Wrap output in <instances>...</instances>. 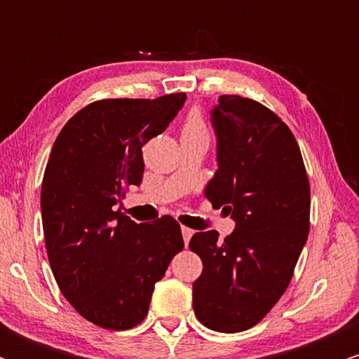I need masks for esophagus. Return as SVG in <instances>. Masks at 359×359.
<instances>
[{
  "label": "esophagus",
  "instance_id": "1",
  "mask_svg": "<svg viewBox=\"0 0 359 359\" xmlns=\"http://www.w3.org/2000/svg\"><path fill=\"white\" fill-rule=\"evenodd\" d=\"M194 231L191 228H185V226H182V236H184V243L185 245H189V241H191Z\"/></svg>",
  "mask_w": 359,
  "mask_h": 359
}]
</instances>
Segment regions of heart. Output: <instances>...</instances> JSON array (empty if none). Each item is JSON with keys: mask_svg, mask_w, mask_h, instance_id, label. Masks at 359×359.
Here are the masks:
<instances>
[{"mask_svg": "<svg viewBox=\"0 0 359 359\" xmlns=\"http://www.w3.org/2000/svg\"><path fill=\"white\" fill-rule=\"evenodd\" d=\"M182 138L209 140V128L199 109H192L185 118L182 126Z\"/></svg>", "mask_w": 359, "mask_h": 359, "instance_id": "b5f03b06", "label": "heart"}]
</instances>
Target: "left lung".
<instances>
[{
	"instance_id": "1",
	"label": "left lung",
	"mask_w": 359,
	"mask_h": 359,
	"mask_svg": "<svg viewBox=\"0 0 359 359\" xmlns=\"http://www.w3.org/2000/svg\"><path fill=\"white\" fill-rule=\"evenodd\" d=\"M216 175L205 187L234 231H199L189 248L203 259L194 312L205 327L241 332L257 325L287 290L309 234L311 187L297 140L262 102L224 94L211 111Z\"/></svg>"
}]
</instances>
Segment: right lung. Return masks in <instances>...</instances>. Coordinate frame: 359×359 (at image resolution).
I'll return each mask as SVG.
<instances>
[{"label": "right lung", "instance_id": "add662e5", "mask_svg": "<svg viewBox=\"0 0 359 359\" xmlns=\"http://www.w3.org/2000/svg\"><path fill=\"white\" fill-rule=\"evenodd\" d=\"M185 97L94 101L52 147L40 199L48 262L64 297L102 329L142 323L155 283L184 248L172 216L138 224L114 205L142 184V147L165 131Z\"/></svg>", "mask_w": 359, "mask_h": 359}]
</instances>
